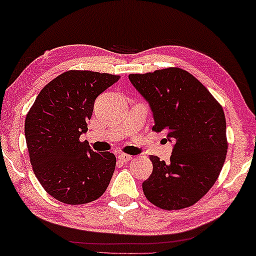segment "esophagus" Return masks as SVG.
<instances>
[{
  "label": "esophagus",
  "instance_id": "esophagus-1",
  "mask_svg": "<svg viewBox=\"0 0 256 256\" xmlns=\"http://www.w3.org/2000/svg\"><path fill=\"white\" fill-rule=\"evenodd\" d=\"M118 160L120 162H128L130 160H132V156L128 155V154H120L118 155Z\"/></svg>",
  "mask_w": 256,
  "mask_h": 256
}]
</instances>
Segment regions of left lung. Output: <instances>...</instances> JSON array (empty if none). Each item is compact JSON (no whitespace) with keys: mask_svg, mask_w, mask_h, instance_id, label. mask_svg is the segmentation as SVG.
Segmentation results:
<instances>
[{"mask_svg":"<svg viewBox=\"0 0 256 256\" xmlns=\"http://www.w3.org/2000/svg\"><path fill=\"white\" fill-rule=\"evenodd\" d=\"M128 78L154 114L152 131L174 142L170 163L150 156L142 184L147 200L163 210L189 208L208 194L224 164L228 141L222 106L196 77L178 67Z\"/></svg>","mask_w":256,"mask_h":256,"instance_id":"obj_1","label":"left lung"}]
</instances>
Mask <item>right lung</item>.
Wrapping results in <instances>:
<instances>
[{"mask_svg": "<svg viewBox=\"0 0 256 256\" xmlns=\"http://www.w3.org/2000/svg\"><path fill=\"white\" fill-rule=\"evenodd\" d=\"M118 80L107 72H64L40 90L27 112L25 136L32 168L56 200L82 205L106 192L116 157L93 152L80 136L88 131L96 96Z\"/></svg>", "mask_w": 256, "mask_h": 256, "instance_id": "obj_1", "label": "right lung"}]
</instances>
